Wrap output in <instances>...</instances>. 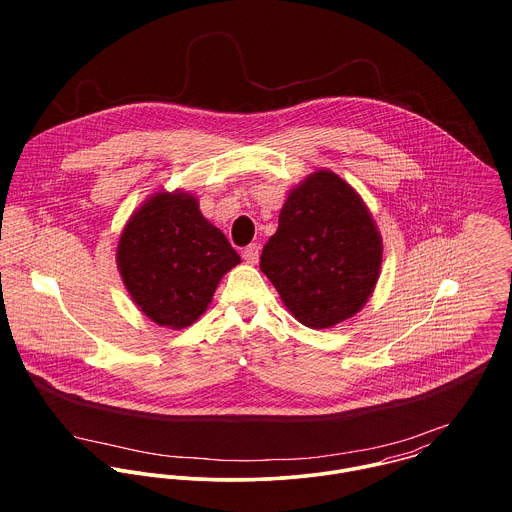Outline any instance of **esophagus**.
I'll list each match as a JSON object with an SVG mask.
<instances>
[{"mask_svg": "<svg viewBox=\"0 0 512 512\" xmlns=\"http://www.w3.org/2000/svg\"><path fill=\"white\" fill-rule=\"evenodd\" d=\"M242 258H244V262H246V264H250V266L258 264V258H260V246H256V244L246 246V248H244V252H242Z\"/></svg>", "mask_w": 512, "mask_h": 512, "instance_id": "1", "label": "esophagus"}]
</instances>
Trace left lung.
<instances>
[{"label": "left lung", "mask_w": 512, "mask_h": 512, "mask_svg": "<svg viewBox=\"0 0 512 512\" xmlns=\"http://www.w3.org/2000/svg\"><path fill=\"white\" fill-rule=\"evenodd\" d=\"M382 236L361 195L337 173L317 169L290 189L260 270L293 317L329 329L357 315L374 292Z\"/></svg>", "instance_id": "left-lung-1"}]
</instances>
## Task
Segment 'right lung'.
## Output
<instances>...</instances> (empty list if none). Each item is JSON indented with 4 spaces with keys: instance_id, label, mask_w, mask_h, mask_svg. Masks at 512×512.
<instances>
[{
    "instance_id": "right-lung-1",
    "label": "right lung",
    "mask_w": 512,
    "mask_h": 512,
    "mask_svg": "<svg viewBox=\"0 0 512 512\" xmlns=\"http://www.w3.org/2000/svg\"><path fill=\"white\" fill-rule=\"evenodd\" d=\"M116 264L140 311L159 327L185 329L213 301L222 276L240 256L203 217L187 191H157L126 222Z\"/></svg>"
}]
</instances>
